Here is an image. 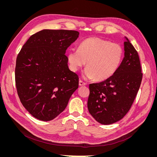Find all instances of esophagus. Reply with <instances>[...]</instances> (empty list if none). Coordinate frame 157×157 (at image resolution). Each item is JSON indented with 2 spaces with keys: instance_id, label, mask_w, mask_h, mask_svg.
<instances>
[{
  "instance_id": "esophagus-1",
  "label": "esophagus",
  "mask_w": 157,
  "mask_h": 157,
  "mask_svg": "<svg viewBox=\"0 0 157 157\" xmlns=\"http://www.w3.org/2000/svg\"><path fill=\"white\" fill-rule=\"evenodd\" d=\"M85 85H86V83L83 82L82 80H79V86H85Z\"/></svg>"
}]
</instances>
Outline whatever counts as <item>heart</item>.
<instances>
[{
	"instance_id": "heart-1",
	"label": "heart",
	"mask_w": 157,
	"mask_h": 157,
	"mask_svg": "<svg viewBox=\"0 0 157 157\" xmlns=\"http://www.w3.org/2000/svg\"><path fill=\"white\" fill-rule=\"evenodd\" d=\"M124 50L117 43L97 37L85 39L78 50H71L67 60L71 69L78 71L86 62L83 72L86 79L94 78L99 81L106 80L116 73L122 61Z\"/></svg>"
}]
</instances>
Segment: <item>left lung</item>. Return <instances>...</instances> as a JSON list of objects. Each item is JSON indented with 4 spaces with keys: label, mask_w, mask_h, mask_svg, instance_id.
Returning a JSON list of instances; mask_svg holds the SVG:
<instances>
[{
    "label": "left lung",
    "mask_w": 157,
    "mask_h": 157,
    "mask_svg": "<svg viewBox=\"0 0 157 157\" xmlns=\"http://www.w3.org/2000/svg\"><path fill=\"white\" fill-rule=\"evenodd\" d=\"M124 57L112 77L89 85L88 109L97 122L113 124L129 111L140 89L142 76L137 52L125 37Z\"/></svg>",
    "instance_id": "8db88e82"
}]
</instances>
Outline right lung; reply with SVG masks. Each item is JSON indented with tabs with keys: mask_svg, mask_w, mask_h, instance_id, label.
Here are the masks:
<instances>
[{
	"mask_svg": "<svg viewBox=\"0 0 157 157\" xmlns=\"http://www.w3.org/2000/svg\"><path fill=\"white\" fill-rule=\"evenodd\" d=\"M78 35L77 31L43 29L31 35L17 55L18 96L37 119L50 121L58 117L78 87V75L69 70L65 54Z\"/></svg>",
	"mask_w": 157,
	"mask_h": 157,
	"instance_id": "add662e5",
	"label": "right lung"
}]
</instances>
